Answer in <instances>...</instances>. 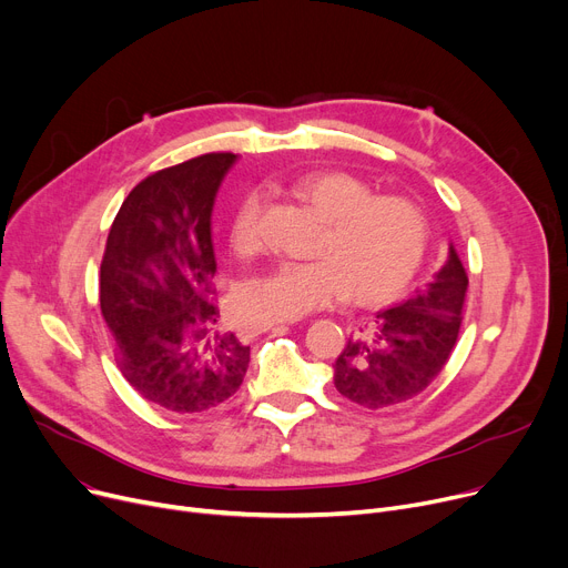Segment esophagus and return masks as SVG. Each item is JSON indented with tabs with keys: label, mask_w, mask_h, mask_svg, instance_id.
Wrapping results in <instances>:
<instances>
[{
	"label": "esophagus",
	"mask_w": 568,
	"mask_h": 568,
	"mask_svg": "<svg viewBox=\"0 0 568 568\" xmlns=\"http://www.w3.org/2000/svg\"><path fill=\"white\" fill-rule=\"evenodd\" d=\"M275 327H284V323H275V321H265V323H243L239 327V337L241 342H252L256 339L258 335H263V332H271Z\"/></svg>",
	"instance_id": "esophagus-1"
}]
</instances>
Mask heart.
Instances as JSON below:
<instances>
[{
    "instance_id": "b5f03b06",
    "label": "heart",
    "mask_w": 568,
    "mask_h": 568,
    "mask_svg": "<svg viewBox=\"0 0 568 568\" xmlns=\"http://www.w3.org/2000/svg\"><path fill=\"white\" fill-rule=\"evenodd\" d=\"M325 231L314 247L318 258L280 261L241 282L233 295L247 321H295L342 303H383L415 277L428 243L424 211L406 196L378 194L346 172H310L291 183ZM263 192L245 194L231 220V243L243 254L263 245Z\"/></svg>"
}]
</instances>
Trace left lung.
Returning a JSON list of instances; mask_svg holds the SVG:
<instances>
[{"mask_svg": "<svg viewBox=\"0 0 568 568\" xmlns=\"http://www.w3.org/2000/svg\"><path fill=\"white\" fill-rule=\"evenodd\" d=\"M468 275L449 256L424 291L376 314L351 337L335 366V387L369 410L404 404L422 394L447 364L458 339Z\"/></svg>", "mask_w": 568, "mask_h": 568, "instance_id": "1", "label": "left lung"}]
</instances>
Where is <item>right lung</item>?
I'll use <instances>...</instances> for the list:
<instances>
[{
	"instance_id": "1",
	"label": "right lung",
	"mask_w": 568,
	"mask_h": 568,
	"mask_svg": "<svg viewBox=\"0 0 568 568\" xmlns=\"http://www.w3.org/2000/svg\"><path fill=\"white\" fill-rule=\"evenodd\" d=\"M233 153L166 166L132 187L100 263V312L123 378L149 404L204 413L239 392L250 346L220 327L211 213Z\"/></svg>"
}]
</instances>
